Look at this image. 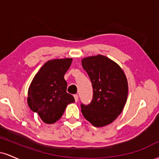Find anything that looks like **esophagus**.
<instances>
[{
  "instance_id": "1",
  "label": "esophagus",
  "mask_w": 159,
  "mask_h": 159,
  "mask_svg": "<svg viewBox=\"0 0 159 159\" xmlns=\"http://www.w3.org/2000/svg\"><path fill=\"white\" fill-rule=\"evenodd\" d=\"M74 98H75V101L76 102H77L78 101V96L77 94H75V95H74Z\"/></svg>"
}]
</instances>
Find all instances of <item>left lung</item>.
Instances as JSON below:
<instances>
[{
    "instance_id": "1",
    "label": "left lung",
    "mask_w": 159,
    "mask_h": 159,
    "mask_svg": "<svg viewBox=\"0 0 159 159\" xmlns=\"http://www.w3.org/2000/svg\"><path fill=\"white\" fill-rule=\"evenodd\" d=\"M93 89L88 105H81V112L95 127L109 125L123 111L127 101L129 86L123 69L107 57L98 54L81 60Z\"/></svg>"
}]
</instances>
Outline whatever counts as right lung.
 I'll return each instance as SVG.
<instances>
[{
    "mask_svg": "<svg viewBox=\"0 0 159 159\" xmlns=\"http://www.w3.org/2000/svg\"><path fill=\"white\" fill-rule=\"evenodd\" d=\"M72 62V58L47 61L30 83L27 105L45 123L57 121L67 105L75 102L73 96L66 93L67 83L64 79Z\"/></svg>",
    "mask_w": 159,
    "mask_h": 159,
    "instance_id": "1",
    "label": "right lung"
}]
</instances>
